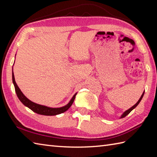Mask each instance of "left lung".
I'll use <instances>...</instances> for the list:
<instances>
[{
    "instance_id": "left-lung-1",
    "label": "left lung",
    "mask_w": 157,
    "mask_h": 157,
    "mask_svg": "<svg viewBox=\"0 0 157 157\" xmlns=\"http://www.w3.org/2000/svg\"><path fill=\"white\" fill-rule=\"evenodd\" d=\"M144 92H143V94H142V95L141 96V97H140V98L139 99V101L137 102V103H136V105H134V106H132V107H131V108H130L129 109H128V111H126L124 113H123V114L122 115V116H121V118H123V117H125V116H127V115H128V114H129V113H130V112H131L132 111V110L133 109H134V108H136V106H138V105L139 104V103H140V102L141 101V100H142V97H143V96H144Z\"/></svg>"
}]
</instances>
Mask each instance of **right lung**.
Listing matches in <instances>:
<instances>
[{
	"mask_svg": "<svg viewBox=\"0 0 157 157\" xmlns=\"http://www.w3.org/2000/svg\"><path fill=\"white\" fill-rule=\"evenodd\" d=\"M12 78H13V83L15 86L17 96V97L20 100V101H21L25 106H28L29 109H30L32 111H33L36 113H38V114H40V115L52 116V115H59V114H61V113H64L67 111V110H68L70 106L72 105L73 102V101H74L75 98L76 94L73 96V98H71V100L70 101V102L68 103L67 105L65 106H63V107H61V108H50V107H48V106L36 104V103L32 102L31 101H29L28 98H26L24 96V94H23L21 92V91L20 90L19 88L18 87V86L17 85L16 82H15L14 73H13V71L12 73Z\"/></svg>",
	"mask_w": 157,
	"mask_h": 157,
	"instance_id": "add662e5",
	"label": "right lung"
}]
</instances>
